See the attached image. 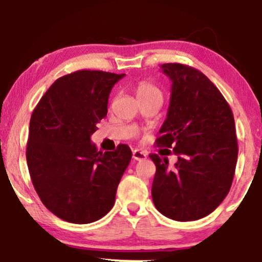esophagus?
Instances as JSON below:
<instances>
[{"label":"esophagus","instance_id":"34e87169","mask_svg":"<svg viewBox=\"0 0 262 262\" xmlns=\"http://www.w3.org/2000/svg\"><path fill=\"white\" fill-rule=\"evenodd\" d=\"M132 159L135 161H142L146 159V154L144 151H141V150H134L132 151Z\"/></svg>","mask_w":262,"mask_h":262}]
</instances>
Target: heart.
Here are the masks:
<instances>
[{
	"label": "heart",
	"mask_w": 262,
	"mask_h": 262,
	"mask_svg": "<svg viewBox=\"0 0 262 262\" xmlns=\"http://www.w3.org/2000/svg\"><path fill=\"white\" fill-rule=\"evenodd\" d=\"M136 94H137V98H143V96H151V95H160L162 96L161 94L160 89L156 87V85H154L152 83H150V82H141L137 85V88H136Z\"/></svg>",
	"instance_id": "1"
}]
</instances>
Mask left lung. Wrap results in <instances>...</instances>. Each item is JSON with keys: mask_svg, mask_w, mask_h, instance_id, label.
<instances>
[{"mask_svg": "<svg viewBox=\"0 0 262 262\" xmlns=\"http://www.w3.org/2000/svg\"><path fill=\"white\" fill-rule=\"evenodd\" d=\"M171 81L167 118L156 144L173 148L178 162L151 154L156 166L151 195L170 220L196 221L218 207L230 191L237 139L230 106L199 70L179 63L161 66Z\"/></svg>", "mask_w": 262, "mask_h": 262, "instance_id": "1", "label": "left lung"}]
</instances>
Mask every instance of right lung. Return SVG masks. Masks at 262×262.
<instances>
[{"instance_id":"add662e5","label":"right lung","mask_w":262,"mask_h":262,"mask_svg":"<svg viewBox=\"0 0 262 262\" xmlns=\"http://www.w3.org/2000/svg\"><path fill=\"white\" fill-rule=\"evenodd\" d=\"M125 74L78 70L53 82L30 121L26 159L46 209L75 224L92 223L113 207L132 152L126 144L99 151L91 141L107 114L110 93Z\"/></svg>"}]
</instances>
